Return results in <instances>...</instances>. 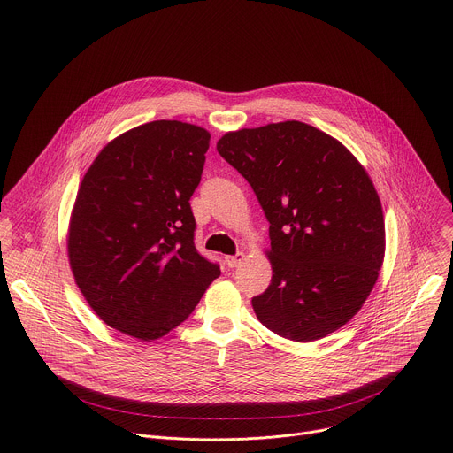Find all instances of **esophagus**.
I'll use <instances>...</instances> for the list:
<instances>
[{"label": "esophagus", "instance_id": "34e87169", "mask_svg": "<svg viewBox=\"0 0 453 453\" xmlns=\"http://www.w3.org/2000/svg\"><path fill=\"white\" fill-rule=\"evenodd\" d=\"M245 260V254L243 252H236V254H233V256H226V265L229 267V269H234V267H238L242 262Z\"/></svg>", "mask_w": 453, "mask_h": 453}]
</instances>
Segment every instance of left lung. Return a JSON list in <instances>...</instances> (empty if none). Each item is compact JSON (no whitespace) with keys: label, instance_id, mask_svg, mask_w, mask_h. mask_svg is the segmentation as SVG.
<instances>
[{"label":"left lung","instance_id":"8db88e82","mask_svg":"<svg viewBox=\"0 0 453 453\" xmlns=\"http://www.w3.org/2000/svg\"><path fill=\"white\" fill-rule=\"evenodd\" d=\"M217 150L271 224L273 280L252 297L256 317L296 342L344 326L371 294L385 252L367 172L335 138L294 119L227 133Z\"/></svg>","mask_w":453,"mask_h":453}]
</instances>
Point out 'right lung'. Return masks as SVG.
Instances as JSON below:
<instances>
[{
  "label": "right lung",
  "mask_w": 453,
  "mask_h": 453,
  "mask_svg": "<svg viewBox=\"0 0 453 453\" xmlns=\"http://www.w3.org/2000/svg\"><path fill=\"white\" fill-rule=\"evenodd\" d=\"M208 149L204 128L157 119L112 140L82 179L70 265L89 306L125 335H166L220 276L193 242L189 206Z\"/></svg>",
  "instance_id": "obj_1"
}]
</instances>
